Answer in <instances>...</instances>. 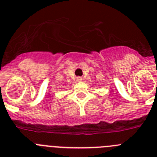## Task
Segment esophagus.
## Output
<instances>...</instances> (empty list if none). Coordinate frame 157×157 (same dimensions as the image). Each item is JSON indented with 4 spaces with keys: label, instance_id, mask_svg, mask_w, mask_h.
<instances>
[{
    "label": "esophagus",
    "instance_id": "esophagus-1",
    "mask_svg": "<svg viewBox=\"0 0 157 157\" xmlns=\"http://www.w3.org/2000/svg\"><path fill=\"white\" fill-rule=\"evenodd\" d=\"M76 80H77V82H82V77H77V78H76Z\"/></svg>",
    "mask_w": 157,
    "mask_h": 157
}]
</instances>
